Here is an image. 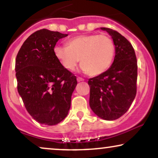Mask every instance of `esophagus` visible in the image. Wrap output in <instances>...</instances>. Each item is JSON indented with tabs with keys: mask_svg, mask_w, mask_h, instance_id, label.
Listing matches in <instances>:
<instances>
[{
	"mask_svg": "<svg viewBox=\"0 0 158 158\" xmlns=\"http://www.w3.org/2000/svg\"><path fill=\"white\" fill-rule=\"evenodd\" d=\"M77 81H84L85 80L84 79H82V78H81V77H78L77 78Z\"/></svg>",
	"mask_w": 158,
	"mask_h": 158,
	"instance_id": "34e87169",
	"label": "esophagus"
}]
</instances>
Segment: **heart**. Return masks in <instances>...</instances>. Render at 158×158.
<instances>
[{
	"mask_svg": "<svg viewBox=\"0 0 158 158\" xmlns=\"http://www.w3.org/2000/svg\"><path fill=\"white\" fill-rule=\"evenodd\" d=\"M53 52L56 59L68 70H73L80 59L81 70L94 77L110 68L115 46L108 35L89 34L72 38L67 41V46H56Z\"/></svg>",
	"mask_w": 158,
	"mask_h": 158,
	"instance_id": "obj_1",
	"label": "heart"
}]
</instances>
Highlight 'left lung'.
<instances>
[{
	"instance_id": "obj_1",
	"label": "left lung",
	"mask_w": 158,
	"mask_h": 158,
	"mask_svg": "<svg viewBox=\"0 0 158 158\" xmlns=\"http://www.w3.org/2000/svg\"><path fill=\"white\" fill-rule=\"evenodd\" d=\"M115 45L113 64L106 72L88 79L90 107L98 117L114 120L129 109L137 94V61L131 43L118 32L102 27Z\"/></svg>"
}]
</instances>
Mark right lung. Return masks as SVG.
<instances>
[{
	"label": "right lung",
	"mask_w": 158,
	"mask_h": 158,
	"mask_svg": "<svg viewBox=\"0 0 158 158\" xmlns=\"http://www.w3.org/2000/svg\"><path fill=\"white\" fill-rule=\"evenodd\" d=\"M68 36L47 29L27 38L15 60L18 91L32 118L54 126L67 117L77 77L65 69L54 55L60 39Z\"/></svg>",
	"instance_id": "add662e5"
}]
</instances>
